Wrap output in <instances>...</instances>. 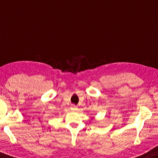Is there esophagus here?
<instances>
[{
  "label": "esophagus",
  "mask_w": 158,
  "mask_h": 158,
  "mask_svg": "<svg viewBox=\"0 0 158 158\" xmlns=\"http://www.w3.org/2000/svg\"><path fill=\"white\" fill-rule=\"evenodd\" d=\"M71 109L73 110H77V106L74 105V104H72L71 105Z\"/></svg>",
  "instance_id": "esophagus-1"
}]
</instances>
